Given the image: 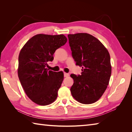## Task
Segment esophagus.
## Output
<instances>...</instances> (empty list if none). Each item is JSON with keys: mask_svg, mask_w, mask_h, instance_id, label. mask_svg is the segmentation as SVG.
Masks as SVG:
<instances>
[{"mask_svg": "<svg viewBox=\"0 0 132 132\" xmlns=\"http://www.w3.org/2000/svg\"><path fill=\"white\" fill-rule=\"evenodd\" d=\"M69 76V74L66 72H64V77H68Z\"/></svg>", "mask_w": 132, "mask_h": 132, "instance_id": "34e87169", "label": "esophagus"}]
</instances>
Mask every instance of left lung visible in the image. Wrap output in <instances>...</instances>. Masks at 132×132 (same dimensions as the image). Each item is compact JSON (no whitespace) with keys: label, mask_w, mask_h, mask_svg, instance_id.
<instances>
[{"label":"left lung","mask_w":132,"mask_h":132,"mask_svg":"<svg viewBox=\"0 0 132 132\" xmlns=\"http://www.w3.org/2000/svg\"><path fill=\"white\" fill-rule=\"evenodd\" d=\"M68 38L72 57L82 68L81 75H70L74 80L71 95L82 104L94 103L109 84L112 71L109 53L98 39L88 33L69 35Z\"/></svg>","instance_id":"1"}]
</instances>
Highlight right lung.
<instances>
[{
	"mask_svg": "<svg viewBox=\"0 0 132 132\" xmlns=\"http://www.w3.org/2000/svg\"><path fill=\"white\" fill-rule=\"evenodd\" d=\"M63 35L38 34L27 42L19 55L18 77L26 94L32 102L47 105L57 99L63 80L62 71L46 68L55 50L66 43Z\"/></svg>",
	"mask_w": 132,
	"mask_h": 132,
	"instance_id": "right-lung-1",
	"label": "right lung"
}]
</instances>
